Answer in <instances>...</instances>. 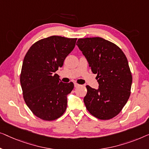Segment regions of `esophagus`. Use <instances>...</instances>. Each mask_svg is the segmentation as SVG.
<instances>
[{
  "label": "esophagus",
  "mask_w": 149,
  "mask_h": 149,
  "mask_svg": "<svg viewBox=\"0 0 149 149\" xmlns=\"http://www.w3.org/2000/svg\"><path fill=\"white\" fill-rule=\"evenodd\" d=\"M79 84H77V83H74V86L75 87V88H77V87H78V86H79Z\"/></svg>",
  "instance_id": "esophagus-1"
}]
</instances>
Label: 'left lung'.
<instances>
[{"label":"left lung","instance_id":"left-lung-1","mask_svg":"<svg viewBox=\"0 0 149 149\" xmlns=\"http://www.w3.org/2000/svg\"><path fill=\"white\" fill-rule=\"evenodd\" d=\"M77 43L99 84L97 90L86 86V107L96 118L112 119L130 96L132 76L126 56L116 45L100 37L79 38Z\"/></svg>","mask_w":149,"mask_h":149}]
</instances>
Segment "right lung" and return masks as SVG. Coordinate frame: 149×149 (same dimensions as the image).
Listing matches in <instances>:
<instances>
[{"label":"right lung","mask_w":149,"mask_h":149,"mask_svg":"<svg viewBox=\"0 0 149 149\" xmlns=\"http://www.w3.org/2000/svg\"><path fill=\"white\" fill-rule=\"evenodd\" d=\"M77 38L58 36L43 38L30 48L23 61L20 83L27 106L45 121L60 117L67 109V96L74 85L63 83L54 74L74 49Z\"/></svg>","instance_id":"obj_1"}]
</instances>
